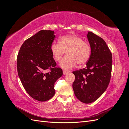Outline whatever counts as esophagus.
Masks as SVG:
<instances>
[{
    "label": "esophagus",
    "instance_id": "obj_1",
    "mask_svg": "<svg viewBox=\"0 0 129 129\" xmlns=\"http://www.w3.org/2000/svg\"><path fill=\"white\" fill-rule=\"evenodd\" d=\"M63 75H66V74L69 73V71H67V70H63Z\"/></svg>",
    "mask_w": 129,
    "mask_h": 129
}]
</instances>
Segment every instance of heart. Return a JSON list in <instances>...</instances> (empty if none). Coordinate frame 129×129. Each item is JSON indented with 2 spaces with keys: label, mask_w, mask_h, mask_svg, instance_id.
Returning <instances> with one entry per match:
<instances>
[{
  "label": "heart",
  "mask_w": 129,
  "mask_h": 129,
  "mask_svg": "<svg viewBox=\"0 0 129 129\" xmlns=\"http://www.w3.org/2000/svg\"><path fill=\"white\" fill-rule=\"evenodd\" d=\"M50 50L55 61H60L67 51L66 55L61 62L60 67L65 69H71L78 63L82 65L89 60L91 47L89 44L76 35H66L60 37L58 43H53Z\"/></svg>",
  "instance_id": "1"
}]
</instances>
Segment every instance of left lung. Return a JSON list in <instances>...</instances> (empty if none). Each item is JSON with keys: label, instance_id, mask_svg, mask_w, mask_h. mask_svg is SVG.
<instances>
[{"label": "left lung", "instance_id": "8db88e82", "mask_svg": "<svg viewBox=\"0 0 129 129\" xmlns=\"http://www.w3.org/2000/svg\"><path fill=\"white\" fill-rule=\"evenodd\" d=\"M91 47V55L83 69L73 72L75 96L88 104L98 99L106 90L111 78L112 54L102 38L91 32L87 36Z\"/></svg>", "mask_w": 129, "mask_h": 129}]
</instances>
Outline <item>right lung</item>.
I'll use <instances>...</instances> for the list:
<instances>
[{"instance_id":"obj_1","label":"right lung","mask_w":129,"mask_h":129,"mask_svg":"<svg viewBox=\"0 0 129 129\" xmlns=\"http://www.w3.org/2000/svg\"><path fill=\"white\" fill-rule=\"evenodd\" d=\"M54 33L40 30L23 43L17 56L18 74L23 87L30 97L40 102L52 98L54 84L63 75L62 69L55 67L50 50Z\"/></svg>"}]
</instances>
